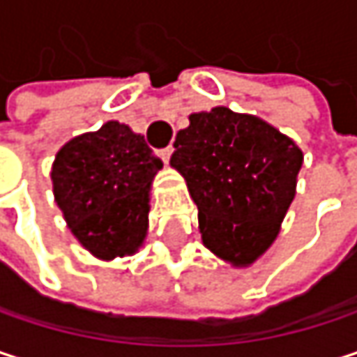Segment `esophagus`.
<instances>
[{
	"instance_id": "esophagus-1",
	"label": "esophagus",
	"mask_w": 357,
	"mask_h": 357,
	"mask_svg": "<svg viewBox=\"0 0 357 357\" xmlns=\"http://www.w3.org/2000/svg\"><path fill=\"white\" fill-rule=\"evenodd\" d=\"M172 153H174V149H172V146H165V149H161V151H159V157L167 163V161L172 159Z\"/></svg>"
}]
</instances>
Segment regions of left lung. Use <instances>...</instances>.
<instances>
[{"label":"left lung","instance_id":"obj_1","mask_svg":"<svg viewBox=\"0 0 357 357\" xmlns=\"http://www.w3.org/2000/svg\"><path fill=\"white\" fill-rule=\"evenodd\" d=\"M174 146L169 163L198 206L202 244L234 266H250L279 236L302 151L264 119L227 107L192 113Z\"/></svg>","mask_w":357,"mask_h":357}]
</instances>
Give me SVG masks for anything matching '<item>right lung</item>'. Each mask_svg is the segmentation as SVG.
<instances>
[{"instance_id": "obj_1", "label": "right lung", "mask_w": 357, "mask_h": 357, "mask_svg": "<svg viewBox=\"0 0 357 357\" xmlns=\"http://www.w3.org/2000/svg\"><path fill=\"white\" fill-rule=\"evenodd\" d=\"M161 167L144 136L119 121L66 142L51 181L76 240L103 260L134 254L146 238L149 192Z\"/></svg>"}]
</instances>
